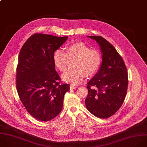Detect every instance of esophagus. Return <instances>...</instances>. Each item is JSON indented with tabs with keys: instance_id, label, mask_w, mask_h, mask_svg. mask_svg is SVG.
<instances>
[{
	"instance_id": "34e87169",
	"label": "esophagus",
	"mask_w": 147,
	"mask_h": 147,
	"mask_svg": "<svg viewBox=\"0 0 147 147\" xmlns=\"http://www.w3.org/2000/svg\"><path fill=\"white\" fill-rule=\"evenodd\" d=\"M78 86H75V85H71L70 86V89H77Z\"/></svg>"
}]
</instances>
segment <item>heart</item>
<instances>
[{"label": "heart", "instance_id": "heart-1", "mask_svg": "<svg viewBox=\"0 0 147 147\" xmlns=\"http://www.w3.org/2000/svg\"><path fill=\"white\" fill-rule=\"evenodd\" d=\"M69 60H76L74 70L68 71L62 76L63 79L72 84L81 83L86 76H92L99 69L102 61L101 52L83 42H76L66 47L65 52L57 50L53 54V61L56 67L61 72L67 70Z\"/></svg>", "mask_w": 147, "mask_h": 147}]
</instances>
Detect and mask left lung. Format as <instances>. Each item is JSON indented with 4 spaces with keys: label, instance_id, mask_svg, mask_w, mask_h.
<instances>
[{
    "label": "left lung",
    "instance_id": "obj_1",
    "mask_svg": "<svg viewBox=\"0 0 147 147\" xmlns=\"http://www.w3.org/2000/svg\"><path fill=\"white\" fill-rule=\"evenodd\" d=\"M99 44L102 61L98 72L87 83L86 108L99 118L115 114L125 100L128 75L122 57L106 39L100 36H87Z\"/></svg>",
    "mask_w": 147,
    "mask_h": 147
}]
</instances>
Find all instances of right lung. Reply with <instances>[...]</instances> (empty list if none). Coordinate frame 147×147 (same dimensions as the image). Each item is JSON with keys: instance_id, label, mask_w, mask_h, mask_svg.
I'll return each instance as SVG.
<instances>
[{"instance_id": "add662e5", "label": "right lung", "mask_w": 147, "mask_h": 147, "mask_svg": "<svg viewBox=\"0 0 147 147\" xmlns=\"http://www.w3.org/2000/svg\"><path fill=\"white\" fill-rule=\"evenodd\" d=\"M68 36L35 34L22 46L17 67L16 88L23 105L34 118L47 122L60 113L69 85L55 70L53 54Z\"/></svg>"}]
</instances>
